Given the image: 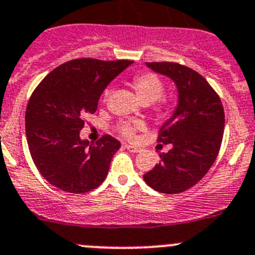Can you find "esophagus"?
Returning a JSON list of instances; mask_svg holds the SVG:
<instances>
[{"label": "esophagus", "instance_id": "obj_1", "mask_svg": "<svg viewBox=\"0 0 255 255\" xmlns=\"http://www.w3.org/2000/svg\"><path fill=\"white\" fill-rule=\"evenodd\" d=\"M126 148L128 149L129 152H132V153H138V152H141V148L137 146H133V144H126Z\"/></svg>", "mask_w": 255, "mask_h": 255}]
</instances>
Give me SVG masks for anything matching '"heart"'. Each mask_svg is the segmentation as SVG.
Returning a JSON list of instances; mask_svg holds the SVG:
<instances>
[{
	"label": "heart",
	"instance_id": "1",
	"mask_svg": "<svg viewBox=\"0 0 255 255\" xmlns=\"http://www.w3.org/2000/svg\"><path fill=\"white\" fill-rule=\"evenodd\" d=\"M133 90L137 94L139 99L143 103H152V102H158L157 106V113L165 114L170 111L172 106V99L171 97H166L163 94V85L162 79L157 74L151 73V71H143V73L135 74L130 82ZM111 95V89L107 88L103 92V102H107ZM143 126L141 123H130L123 122L117 126V132L126 138H133L135 133L142 129Z\"/></svg>",
	"mask_w": 255,
	"mask_h": 255
}]
</instances>
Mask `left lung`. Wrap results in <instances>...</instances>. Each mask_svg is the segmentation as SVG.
<instances>
[{
	"label": "left lung",
	"instance_id": "obj_1",
	"mask_svg": "<svg viewBox=\"0 0 255 255\" xmlns=\"http://www.w3.org/2000/svg\"><path fill=\"white\" fill-rule=\"evenodd\" d=\"M146 64L175 82L178 104L157 137L172 148L160 153L161 161L143 178L156 191L178 194L196 185L215 162L224 133V108L218 93L194 69L170 61Z\"/></svg>",
	"mask_w": 255,
	"mask_h": 255
}]
</instances>
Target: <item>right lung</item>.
Segmentation results:
<instances>
[{
  "label": "right lung",
  "instance_id": "1",
  "mask_svg": "<svg viewBox=\"0 0 255 255\" xmlns=\"http://www.w3.org/2000/svg\"><path fill=\"white\" fill-rule=\"evenodd\" d=\"M132 63L74 59L50 71L35 88L26 107V138L47 182L65 192L85 194L104 181L121 142L104 134L89 143L79 133L107 85Z\"/></svg>",
  "mask_w": 255,
  "mask_h": 255
}]
</instances>
